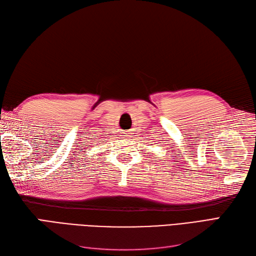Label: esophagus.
<instances>
[{"instance_id":"esophagus-1","label":"esophagus","mask_w":256,"mask_h":256,"mask_svg":"<svg viewBox=\"0 0 256 256\" xmlns=\"http://www.w3.org/2000/svg\"><path fill=\"white\" fill-rule=\"evenodd\" d=\"M122 136L124 138H126L128 136V134H127V132H125V134H122Z\"/></svg>"}]
</instances>
